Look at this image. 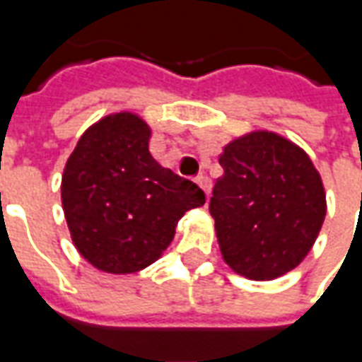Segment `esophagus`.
Segmentation results:
<instances>
[{"label":"esophagus","instance_id":"esophagus-1","mask_svg":"<svg viewBox=\"0 0 362 362\" xmlns=\"http://www.w3.org/2000/svg\"><path fill=\"white\" fill-rule=\"evenodd\" d=\"M196 184H197V186H199V188L204 189L205 196L209 197V194H211V180H209L207 176H197Z\"/></svg>","mask_w":362,"mask_h":362}]
</instances>
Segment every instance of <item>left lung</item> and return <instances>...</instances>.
Segmentation results:
<instances>
[{
  "label": "left lung",
  "instance_id": "8db88e82",
  "mask_svg": "<svg viewBox=\"0 0 362 362\" xmlns=\"http://www.w3.org/2000/svg\"><path fill=\"white\" fill-rule=\"evenodd\" d=\"M219 165L209 211L225 264L252 281L295 269L327 209L324 182L306 151L275 132L254 129L223 147Z\"/></svg>",
  "mask_w": 362,
  "mask_h": 362
}]
</instances>
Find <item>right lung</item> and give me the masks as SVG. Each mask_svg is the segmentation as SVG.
I'll return each instance as SVG.
<instances>
[{
	"label": "right lung",
	"instance_id": "obj_1",
	"mask_svg": "<svg viewBox=\"0 0 362 362\" xmlns=\"http://www.w3.org/2000/svg\"><path fill=\"white\" fill-rule=\"evenodd\" d=\"M149 139L139 114L114 112L85 129L64 168L71 240L104 273H137L157 262L184 213L205 204L194 182L153 158Z\"/></svg>",
	"mask_w": 362,
	"mask_h": 362
}]
</instances>
